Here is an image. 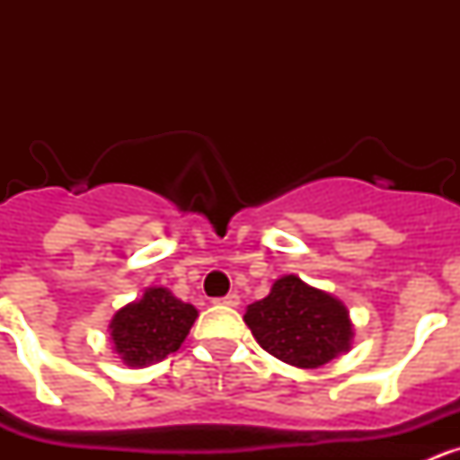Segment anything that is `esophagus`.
Returning <instances> with one entry per match:
<instances>
[{"instance_id":"obj_1","label":"esophagus","mask_w":460,"mask_h":460,"mask_svg":"<svg viewBox=\"0 0 460 460\" xmlns=\"http://www.w3.org/2000/svg\"><path fill=\"white\" fill-rule=\"evenodd\" d=\"M217 304H221V306H233L237 308L239 306V295H234V292H230V295L221 296V299H217Z\"/></svg>"}]
</instances>
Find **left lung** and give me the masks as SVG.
<instances>
[{
    "mask_svg": "<svg viewBox=\"0 0 460 460\" xmlns=\"http://www.w3.org/2000/svg\"><path fill=\"white\" fill-rule=\"evenodd\" d=\"M243 323L262 350L296 368H320L352 348L350 311L329 292L286 274L249 304Z\"/></svg>",
    "mask_w": 460,
    "mask_h": 460,
    "instance_id": "1",
    "label": "left lung"
}]
</instances>
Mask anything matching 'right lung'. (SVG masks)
<instances>
[{
    "instance_id": "1",
    "label": "right lung",
    "mask_w": 460,
    "mask_h": 460,
    "mask_svg": "<svg viewBox=\"0 0 460 460\" xmlns=\"http://www.w3.org/2000/svg\"><path fill=\"white\" fill-rule=\"evenodd\" d=\"M198 318V308L168 288H147L140 299L126 304L110 320V339L126 367L145 368L181 348Z\"/></svg>"
}]
</instances>
